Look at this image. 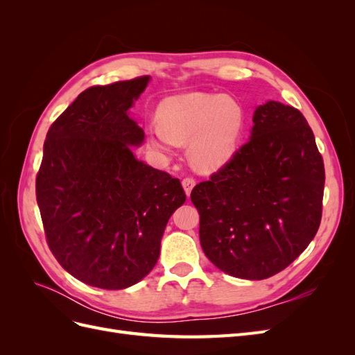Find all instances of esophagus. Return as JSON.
Segmentation results:
<instances>
[{"instance_id":"34e87169","label":"esophagus","mask_w":355,"mask_h":355,"mask_svg":"<svg viewBox=\"0 0 355 355\" xmlns=\"http://www.w3.org/2000/svg\"><path fill=\"white\" fill-rule=\"evenodd\" d=\"M182 187H184V189H185V192H187V196H189L192 188L196 187V179H194V178H189V176L185 178L184 180H182Z\"/></svg>"}]
</instances>
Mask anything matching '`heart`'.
Instances as JSON below:
<instances>
[{
    "mask_svg": "<svg viewBox=\"0 0 355 355\" xmlns=\"http://www.w3.org/2000/svg\"><path fill=\"white\" fill-rule=\"evenodd\" d=\"M157 118L159 125L146 127L148 146L161 157H170L176 145L191 141L189 157L200 168L227 163L244 127V110L237 101L198 92L163 101Z\"/></svg>",
    "mask_w": 355,
    "mask_h": 355,
    "instance_id": "obj_1",
    "label": "heart"
}]
</instances>
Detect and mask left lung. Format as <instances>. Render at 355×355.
<instances>
[{
	"label": "left lung",
	"mask_w": 355,
	"mask_h": 355,
	"mask_svg": "<svg viewBox=\"0 0 355 355\" xmlns=\"http://www.w3.org/2000/svg\"><path fill=\"white\" fill-rule=\"evenodd\" d=\"M324 179L302 112L266 102L254 111L250 141L191 192L202 252L232 277L263 280L283 271L315 237Z\"/></svg>",
	"instance_id": "8db88e82"
}]
</instances>
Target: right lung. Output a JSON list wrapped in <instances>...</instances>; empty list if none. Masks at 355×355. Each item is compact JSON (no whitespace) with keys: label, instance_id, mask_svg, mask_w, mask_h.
<instances>
[{"label":"right lung","instance_id":"1","mask_svg":"<svg viewBox=\"0 0 355 355\" xmlns=\"http://www.w3.org/2000/svg\"><path fill=\"white\" fill-rule=\"evenodd\" d=\"M148 75L78 94L49 128L35 180L53 256L80 282L118 290L155 266L173 211L185 202L180 180L139 161L144 130L127 111Z\"/></svg>","mask_w":355,"mask_h":355}]
</instances>
